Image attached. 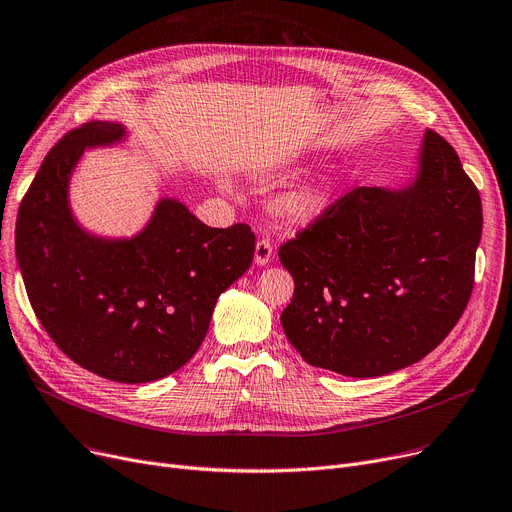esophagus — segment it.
Wrapping results in <instances>:
<instances>
[{
	"mask_svg": "<svg viewBox=\"0 0 512 512\" xmlns=\"http://www.w3.org/2000/svg\"><path fill=\"white\" fill-rule=\"evenodd\" d=\"M274 257V247L270 238H259L255 245V263L257 265H265L267 261H272Z\"/></svg>",
	"mask_w": 512,
	"mask_h": 512,
	"instance_id": "34e87169",
	"label": "esophagus"
}]
</instances>
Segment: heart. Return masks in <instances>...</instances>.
Masks as SVG:
<instances>
[{
	"label": "heart",
	"mask_w": 512,
	"mask_h": 512,
	"mask_svg": "<svg viewBox=\"0 0 512 512\" xmlns=\"http://www.w3.org/2000/svg\"><path fill=\"white\" fill-rule=\"evenodd\" d=\"M328 207V193L319 184L290 186L274 199V211L280 220L292 226H303L319 218Z\"/></svg>",
	"instance_id": "b5f03b06"
}]
</instances>
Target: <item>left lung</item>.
<instances>
[{
  "instance_id": "1",
  "label": "left lung",
  "mask_w": 512,
  "mask_h": 512,
  "mask_svg": "<svg viewBox=\"0 0 512 512\" xmlns=\"http://www.w3.org/2000/svg\"><path fill=\"white\" fill-rule=\"evenodd\" d=\"M481 224L477 186L427 130L411 186H357L280 247L294 278L280 317L288 342L348 378L417 363L471 299Z\"/></svg>"
}]
</instances>
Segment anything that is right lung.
<instances>
[{"instance_id": "add662e5", "label": "right lung", "mask_w": 512, "mask_h": 512, "mask_svg": "<svg viewBox=\"0 0 512 512\" xmlns=\"http://www.w3.org/2000/svg\"><path fill=\"white\" fill-rule=\"evenodd\" d=\"M124 139L114 122H87L56 143L26 191L16 257L31 307L76 365L105 380L145 384L180 369L201 346L220 294L249 270L247 224L209 228L182 203L161 199L130 240L80 228L68 180L87 147Z\"/></svg>"}]
</instances>
